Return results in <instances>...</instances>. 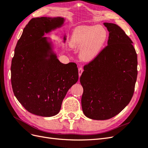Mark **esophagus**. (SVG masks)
Wrapping results in <instances>:
<instances>
[{
    "mask_svg": "<svg viewBox=\"0 0 148 148\" xmlns=\"http://www.w3.org/2000/svg\"><path fill=\"white\" fill-rule=\"evenodd\" d=\"M83 69L82 68H81V67H80V68L78 69V74H79V77L82 75V73H83Z\"/></svg>",
    "mask_w": 148,
    "mask_h": 148,
    "instance_id": "1",
    "label": "esophagus"
}]
</instances>
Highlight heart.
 I'll return each mask as SVG.
<instances>
[{
  "label": "heart",
  "instance_id": "heart-1",
  "mask_svg": "<svg viewBox=\"0 0 148 148\" xmlns=\"http://www.w3.org/2000/svg\"><path fill=\"white\" fill-rule=\"evenodd\" d=\"M107 38V32L102 26H80L74 29L69 45L71 48H79L82 60L91 62L99 56Z\"/></svg>",
  "mask_w": 148,
  "mask_h": 148
}]
</instances>
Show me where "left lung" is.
Masks as SVG:
<instances>
[{
	"label": "left lung",
	"mask_w": 148,
	"mask_h": 148,
	"mask_svg": "<svg viewBox=\"0 0 148 148\" xmlns=\"http://www.w3.org/2000/svg\"><path fill=\"white\" fill-rule=\"evenodd\" d=\"M109 32L107 46L84 66L82 106L86 117L104 120L119 114L133 95L137 54L133 42L117 25L104 23Z\"/></svg>",
	"instance_id": "left-lung-1"
}]
</instances>
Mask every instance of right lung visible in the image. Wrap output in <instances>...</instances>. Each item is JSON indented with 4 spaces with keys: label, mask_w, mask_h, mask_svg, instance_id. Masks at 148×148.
I'll use <instances>...</instances> for the list:
<instances>
[{
    "label": "right lung",
    "mask_w": 148,
    "mask_h": 148,
    "mask_svg": "<svg viewBox=\"0 0 148 148\" xmlns=\"http://www.w3.org/2000/svg\"><path fill=\"white\" fill-rule=\"evenodd\" d=\"M65 21L61 16L31 19L17 42L12 60L13 93L26 110L41 117L59 112L66 92L78 79L77 65L61 63L54 50V41L44 37L62 28ZM66 37L65 33L64 43Z\"/></svg>",
    "instance_id": "add662e5"
}]
</instances>
